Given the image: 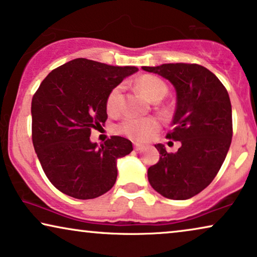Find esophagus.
<instances>
[{"mask_svg":"<svg viewBox=\"0 0 257 257\" xmlns=\"http://www.w3.org/2000/svg\"><path fill=\"white\" fill-rule=\"evenodd\" d=\"M133 146H135V150L136 151H140V150H143V145H142V144H139V143H135V144H133Z\"/></svg>","mask_w":257,"mask_h":257,"instance_id":"obj_1","label":"esophagus"}]
</instances>
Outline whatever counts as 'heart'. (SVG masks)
Here are the masks:
<instances>
[{
    "mask_svg": "<svg viewBox=\"0 0 257 257\" xmlns=\"http://www.w3.org/2000/svg\"><path fill=\"white\" fill-rule=\"evenodd\" d=\"M136 86L142 91L144 96L152 101L163 99L167 92V87L163 80L158 77L151 75H144L136 80ZM121 99V86H114L107 93L105 99V108L108 114H117L120 110ZM159 127V122L153 118H137L125 117L119 124L115 125V131L119 135H122L133 140H145L157 131Z\"/></svg>",
    "mask_w": 257,
    "mask_h": 257,
    "instance_id": "obj_1",
    "label": "heart"
}]
</instances>
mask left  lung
Returning <instances> with one entry per match:
<instances>
[{"mask_svg":"<svg viewBox=\"0 0 257 257\" xmlns=\"http://www.w3.org/2000/svg\"><path fill=\"white\" fill-rule=\"evenodd\" d=\"M143 70L174 85L177 110L166 138L181 143L177 153L156 145L160 159L147 171L149 181L165 198L189 199L213 181L226 159L233 137L229 96L220 79L202 65L170 63Z\"/></svg>","mask_w":257,"mask_h":257,"instance_id":"8db88e82","label":"left lung"}]
</instances>
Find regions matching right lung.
<instances>
[{
	"label": "right lung",
	"mask_w": 257,
	"mask_h": 257,
	"mask_svg": "<svg viewBox=\"0 0 257 257\" xmlns=\"http://www.w3.org/2000/svg\"><path fill=\"white\" fill-rule=\"evenodd\" d=\"M137 71L77 58L41 83L31 101V137L41 166L58 191L87 200L113 187L117 159L131 153L132 143L114 136L97 147L90 136L106 121L110 90Z\"/></svg>",
	"instance_id": "obj_1"
}]
</instances>
